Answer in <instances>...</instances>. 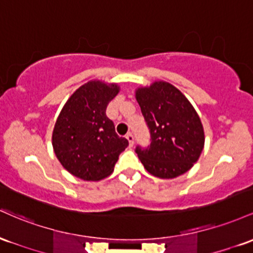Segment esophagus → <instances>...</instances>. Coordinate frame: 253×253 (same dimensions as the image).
<instances>
[{
	"label": "esophagus",
	"mask_w": 253,
	"mask_h": 253,
	"mask_svg": "<svg viewBox=\"0 0 253 253\" xmlns=\"http://www.w3.org/2000/svg\"><path fill=\"white\" fill-rule=\"evenodd\" d=\"M126 137V140L129 141V146H130V147L134 146V135H132L131 132H127Z\"/></svg>",
	"instance_id": "1"
}]
</instances>
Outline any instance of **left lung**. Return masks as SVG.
<instances>
[{"label":"left lung","instance_id":"left-lung-1","mask_svg":"<svg viewBox=\"0 0 253 253\" xmlns=\"http://www.w3.org/2000/svg\"><path fill=\"white\" fill-rule=\"evenodd\" d=\"M136 100L150 132L149 146L136 147L144 169L163 179L188 172L204 147L202 122L191 103L165 81L136 89Z\"/></svg>","mask_w":253,"mask_h":253}]
</instances>
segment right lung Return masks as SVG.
I'll use <instances>...</instances> for the list:
<instances>
[{"label":"right lung","instance_id":"obj_1","mask_svg":"<svg viewBox=\"0 0 253 253\" xmlns=\"http://www.w3.org/2000/svg\"><path fill=\"white\" fill-rule=\"evenodd\" d=\"M117 84L88 81L73 93L59 113L52 132V147L62 166L84 180L110 175L126 138L116 134L106 107L118 94Z\"/></svg>","mask_w":253,"mask_h":253}]
</instances>
